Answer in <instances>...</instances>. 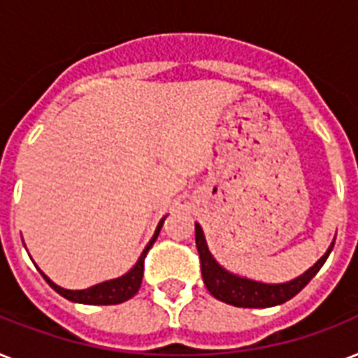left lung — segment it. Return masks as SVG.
Returning a JSON list of instances; mask_svg holds the SVG:
<instances>
[{
	"label": "left lung",
	"instance_id": "8db88e82",
	"mask_svg": "<svg viewBox=\"0 0 358 358\" xmlns=\"http://www.w3.org/2000/svg\"><path fill=\"white\" fill-rule=\"evenodd\" d=\"M195 239L199 256H201L202 278H204L208 292L215 299L223 301L227 305L241 306V308H267V306L282 305L292 297H295L306 284L310 282L312 278L316 277V273L322 269V266L325 264L327 256L331 255V250L334 247L333 241L327 252L314 264V267H310L308 271L303 273L295 280H289V282L284 284H262L249 280V278L236 277V275H232V273L219 266L217 262L213 260V256L210 255V250H208L206 239H204L199 223H195Z\"/></svg>",
	"mask_w": 358,
	"mask_h": 358
}]
</instances>
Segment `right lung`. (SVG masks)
<instances>
[{
	"label": "right lung",
	"mask_w": 358,
	"mask_h": 358,
	"mask_svg": "<svg viewBox=\"0 0 358 358\" xmlns=\"http://www.w3.org/2000/svg\"><path fill=\"white\" fill-rule=\"evenodd\" d=\"M163 221H165V217L159 221L156 234H154V238L150 239V243L146 245V249L143 250V255H141V258L134 266V269H131L129 273H126L124 277L113 278V280H108V282L96 284V286H92V288L76 289L74 292V289H64L61 288V286H57V284H53L42 271L41 275L59 295H63L64 299L74 301V303H83V305H119V303H124V301L131 299V297L139 292L141 282H143V271H145L146 252L150 250V247L154 245L157 236H159Z\"/></svg>",
	"instance_id": "add662e5"
}]
</instances>
